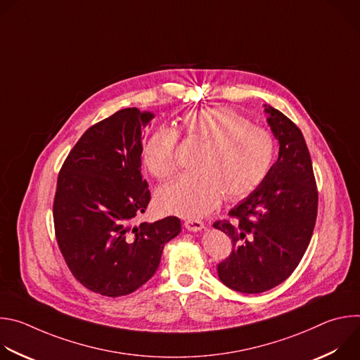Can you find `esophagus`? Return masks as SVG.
<instances>
[{
	"mask_svg": "<svg viewBox=\"0 0 360 360\" xmlns=\"http://www.w3.org/2000/svg\"><path fill=\"white\" fill-rule=\"evenodd\" d=\"M185 228L191 232H198V231H202L205 228V225L199 219H188V221H185Z\"/></svg>",
	"mask_w": 360,
	"mask_h": 360,
	"instance_id": "obj_1",
	"label": "esophagus"
}]
</instances>
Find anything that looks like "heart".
Here are the masks:
<instances>
[{"instance_id": "1", "label": "heart", "mask_w": 360, "mask_h": 360, "mask_svg": "<svg viewBox=\"0 0 360 360\" xmlns=\"http://www.w3.org/2000/svg\"><path fill=\"white\" fill-rule=\"evenodd\" d=\"M188 136L205 142L195 160V171L164 185L157 193L158 208L165 214L196 218L215 210L226 199L246 196L266 178L275 160V139L264 128L252 125L228 108H208L188 114L182 121ZM176 131L160 127L143 145L146 169L160 179L178 167Z\"/></svg>"}]
</instances>
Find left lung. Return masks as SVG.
I'll return each instance as SVG.
<instances>
[{
    "label": "left lung",
    "mask_w": 360,
    "mask_h": 360,
    "mask_svg": "<svg viewBox=\"0 0 360 360\" xmlns=\"http://www.w3.org/2000/svg\"><path fill=\"white\" fill-rule=\"evenodd\" d=\"M264 107L279 157L262 184L229 211L233 221L214 224L233 242L218 276L242 293L269 290L290 276L311 242L318 214L312 161L300 129L281 111Z\"/></svg>",
    "instance_id": "8db88e82"
}]
</instances>
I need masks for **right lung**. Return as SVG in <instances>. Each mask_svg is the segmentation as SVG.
Listing matches in <instances>:
<instances>
[{
	"instance_id": "obj_1",
	"label": "right lung",
	"mask_w": 360,
	"mask_h": 360,
	"mask_svg": "<svg viewBox=\"0 0 360 360\" xmlns=\"http://www.w3.org/2000/svg\"><path fill=\"white\" fill-rule=\"evenodd\" d=\"M153 117L125 108L92 125L58 175V246L72 275L95 293L117 297L141 288L157 272L165 243L181 232L176 217L132 225L150 199L141 153L142 131Z\"/></svg>"
}]
</instances>
